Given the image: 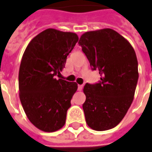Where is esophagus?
<instances>
[{
	"instance_id": "obj_1",
	"label": "esophagus",
	"mask_w": 152,
	"mask_h": 152,
	"mask_svg": "<svg viewBox=\"0 0 152 152\" xmlns=\"http://www.w3.org/2000/svg\"><path fill=\"white\" fill-rule=\"evenodd\" d=\"M83 85H78V91H81L83 89Z\"/></svg>"
}]
</instances>
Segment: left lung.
<instances>
[{
	"mask_svg": "<svg viewBox=\"0 0 152 152\" xmlns=\"http://www.w3.org/2000/svg\"><path fill=\"white\" fill-rule=\"evenodd\" d=\"M79 45L92 70H99L101 80L86 83L83 104L86 122L92 129L105 131L119 124L132 102L139 77L134 49L110 28L85 32Z\"/></svg>",
	"mask_w": 152,
	"mask_h": 152,
	"instance_id": "1",
	"label": "left lung"
}]
</instances>
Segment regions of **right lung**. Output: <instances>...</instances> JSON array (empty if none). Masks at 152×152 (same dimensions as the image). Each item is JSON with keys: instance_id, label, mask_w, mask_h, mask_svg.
I'll use <instances>...</instances> for the list:
<instances>
[{"instance_id": "obj_1", "label": "right lung", "mask_w": 152, "mask_h": 152, "mask_svg": "<svg viewBox=\"0 0 152 152\" xmlns=\"http://www.w3.org/2000/svg\"><path fill=\"white\" fill-rule=\"evenodd\" d=\"M78 39L72 32L49 28L34 37L23 53L19 71L20 102L27 118L42 131L55 132L65 124L78 86L56 76Z\"/></svg>"}]
</instances>
